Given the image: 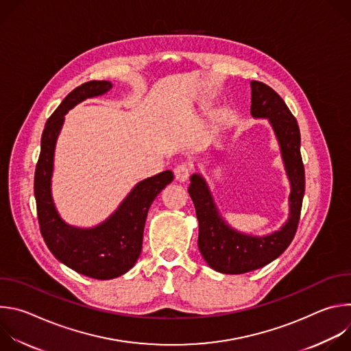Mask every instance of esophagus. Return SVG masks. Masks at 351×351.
I'll use <instances>...</instances> for the list:
<instances>
[{"label":"esophagus","mask_w":351,"mask_h":351,"mask_svg":"<svg viewBox=\"0 0 351 351\" xmlns=\"http://www.w3.org/2000/svg\"><path fill=\"white\" fill-rule=\"evenodd\" d=\"M173 172H175V178H176L179 182H186V180L189 179L191 171H190V167H189L187 162H180V164H178V165L175 167Z\"/></svg>","instance_id":"1"}]
</instances>
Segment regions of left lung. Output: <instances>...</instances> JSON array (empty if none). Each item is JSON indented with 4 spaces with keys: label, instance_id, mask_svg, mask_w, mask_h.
I'll return each instance as SVG.
<instances>
[{
    "label": "left lung",
    "instance_id": "1",
    "mask_svg": "<svg viewBox=\"0 0 351 351\" xmlns=\"http://www.w3.org/2000/svg\"><path fill=\"white\" fill-rule=\"evenodd\" d=\"M252 115L268 118L280 144L290 179L289 221L268 236L254 237L230 229L218 215L207 183L199 175L190 178L189 194L198 219V248L207 264L222 274L240 275L265 267L291 243L302 213L306 190L304 165L300 153V129L282 97L263 82H252Z\"/></svg>",
    "mask_w": 351,
    "mask_h": 351
}]
</instances>
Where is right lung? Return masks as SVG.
<instances>
[{
  "label": "right lung",
  "instance_id": "obj_1",
  "mask_svg": "<svg viewBox=\"0 0 351 351\" xmlns=\"http://www.w3.org/2000/svg\"><path fill=\"white\" fill-rule=\"evenodd\" d=\"M111 87L110 82L91 80L64 98L45 123L34 172L37 218L47 247L66 267L94 279L118 278L136 264L141 253L147 213L161 190L173 180V173L164 171L140 182L117 213L93 229L72 228L60 218L51 197V173L64 117L83 99L106 94Z\"/></svg>",
  "mask_w": 351,
  "mask_h": 351
}]
</instances>
